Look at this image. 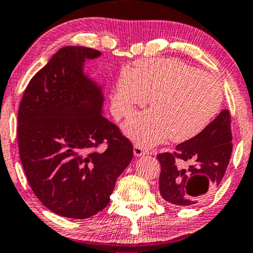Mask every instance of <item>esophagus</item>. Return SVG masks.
<instances>
[{
  "instance_id": "esophagus-1",
  "label": "esophagus",
  "mask_w": 253,
  "mask_h": 253,
  "mask_svg": "<svg viewBox=\"0 0 253 253\" xmlns=\"http://www.w3.org/2000/svg\"><path fill=\"white\" fill-rule=\"evenodd\" d=\"M133 152H134L135 157H141V156H145V154L148 153V151L146 150L144 146H141L139 144L134 145V151H133Z\"/></svg>"
}]
</instances>
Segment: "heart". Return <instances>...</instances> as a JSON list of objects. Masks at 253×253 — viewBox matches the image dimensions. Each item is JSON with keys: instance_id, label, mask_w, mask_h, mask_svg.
Masks as SVG:
<instances>
[{"instance_id": "obj_1", "label": "heart", "mask_w": 253, "mask_h": 253, "mask_svg": "<svg viewBox=\"0 0 253 253\" xmlns=\"http://www.w3.org/2000/svg\"><path fill=\"white\" fill-rule=\"evenodd\" d=\"M152 96L154 108L140 112L125 124V132L140 145L171 138L186 141L212 123L224 100L221 84L212 75L176 59L140 61L119 79L113 92L117 118L127 117Z\"/></svg>"}]
</instances>
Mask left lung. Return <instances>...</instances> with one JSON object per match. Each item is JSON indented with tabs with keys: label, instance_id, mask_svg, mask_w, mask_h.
<instances>
[{
	"label": "left lung",
	"instance_id": "8db88e82",
	"mask_svg": "<svg viewBox=\"0 0 253 253\" xmlns=\"http://www.w3.org/2000/svg\"><path fill=\"white\" fill-rule=\"evenodd\" d=\"M231 153V115L224 109L199 135L179 144L173 153L158 154L161 197L178 206L206 200L223 180ZM176 160L188 166H178Z\"/></svg>",
	"mask_w": 253,
	"mask_h": 253
}]
</instances>
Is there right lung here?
I'll list each match as a JSON object with an SVG mask.
<instances>
[{"label": "right lung", "mask_w": 253, "mask_h": 253, "mask_svg": "<svg viewBox=\"0 0 253 253\" xmlns=\"http://www.w3.org/2000/svg\"><path fill=\"white\" fill-rule=\"evenodd\" d=\"M100 55L87 47L61 48L29 81L17 114L30 187L45 208L67 218L102 211L133 159L132 142L101 114V87L84 74V61Z\"/></svg>", "instance_id": "add662e5"}]
</instances>
